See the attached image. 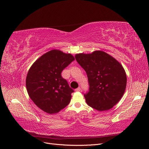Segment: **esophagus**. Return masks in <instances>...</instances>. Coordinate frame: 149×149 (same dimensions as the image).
<instances>
[{
	"mask_svg": "<svg viewBox=\"0 0 149 149\" xmlns=\"http://www.w3.org/2000/svg\"><path fill=\"white\" fill-rule=\"evenodd\" d=\"M80 91H81V87H78L77 88L75 89V91H76V92H80Z\"/></svg>",
	"mask_w": 149,
	"mask_h": 149,
	"instance_id": "34e87169",
	"label": "esophagus"
}]
</instances>
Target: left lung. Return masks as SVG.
<instances>
[{
  "instance_id": "1",
  "label": "left lung",
  "mask_w": 149,
  "mask_h": 149,
  "mask_svg": "<svg viewBox=\"0 0 149 149\" xmlns=\"http://www.w3.org/2000/svg\"><path fill=\"white\" fill-rule=\"evenodd\" d=\"M75 57L87 75L89 89L84 96L88 105L100 111L113 108L126 89L127 78L122 65L102 51L77 54Z\"/></svg>"
}]
</instances>
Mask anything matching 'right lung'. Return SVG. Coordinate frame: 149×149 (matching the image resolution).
<instances>
[{"label": "right lung", "instance_id": "1", "mask_svg": "<svg viewBox=\"0 0 149 149\" xmlns=\"http://www.w3.org/2000/svg\"><path fill=\"white\" fill-rule=\"evenodd\" d=\"M74 60L71 54L53 49L39 57L30 68L26 81L27 91L44 111L57 113L70 102L74 90L61 73Z\"/></svg>", "mask_w": 149, "mask_h": 149}]
</instances>
